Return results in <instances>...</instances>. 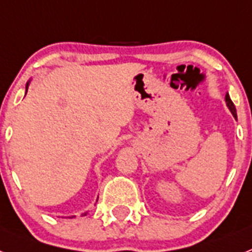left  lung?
Wrapping results in <instances>:
<instances>
[{
    "instance_id": "8db88e82",
    "label": "left lung",
    "mask_w": 252,
    "mask_h": 252,
    "mask_svg": "<svg viewBox=\"0 0 252 252\" xmlns=\"http://www.w3.org/2000/svg\"><path fill=\"white\" fill-rule=\"evenodd\" d=\"M225 102H227V106L228 109L230 110V113L233 114L234 119H237V113H236V107H234V103L232 102V100H230L229 94H225Z\"/></svg>"
}]
</instances>
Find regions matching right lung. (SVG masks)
<instances>
[{
    "instance_id": "1",
    "label": "right lung",
    "mask_w": 252,
    "mask_h": 252,
    "mask_svg": "<svg viewBox=\"0 0 252 252\" xmlns=\"http://www.w3.org/2000/svg\"><path fill=\"white\" fill-rule=\"evenodd\" d=\"M28 86H29V82L27 83V90H28ZM82 215H87V213H84V214H82Z\"/></svg>"
}]
</instances>
